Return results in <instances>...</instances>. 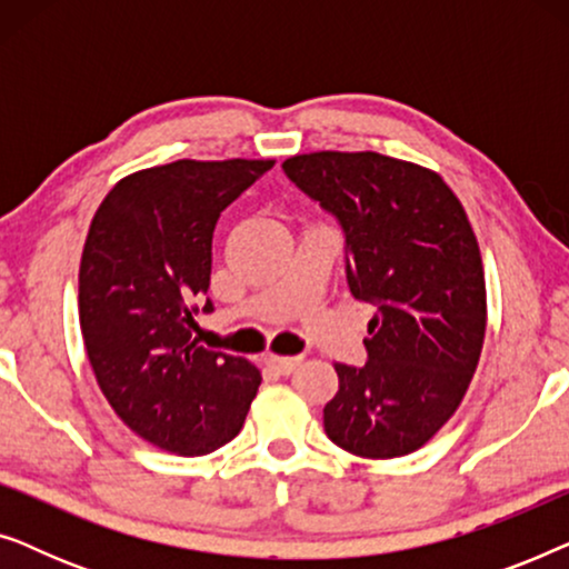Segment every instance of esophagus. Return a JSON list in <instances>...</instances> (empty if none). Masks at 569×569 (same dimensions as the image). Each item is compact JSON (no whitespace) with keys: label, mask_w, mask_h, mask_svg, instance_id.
Instances as JSON below:
<instances>
[{"label":"esophagus","mask_w":569,"mask_h":569,"mask_svg":"<svg viewBox=\"0 0 569 569\" xmlns=\"http://www.w3.org/2000/svg\"><path fill=\"white\" fill-rule=\"evenodd\" d=\"M267 362H269V368H274V370L279 372V376H290V372L302 362V357H279V355H269Z\"/></svg>","instance_id":"obj_1"}]
</instances>
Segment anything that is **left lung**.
<instances>
[{"label":"left lung","instance_id":"1","mask_svg":"<svg viewBox=\"0 0 569 569\" xmlns=\"http://www.w3.org/2000/svg\"><path fill=\"white\" fill-rule=\"evenodd\" d=\"M287 178L345 232L347 284L376 316L362 368L333 365V446L360 458L422 448L453 417L487 329L485 267L461 201L432 170L378 152H310Z\"/></svg>","mask_w":569,"mask_h":569}]
</instances>
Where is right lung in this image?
Returning <instances> with one entry per match:
<instances>
[{
	"label": "right lung",
	"mask_w": 569,
	"mask_h": 569,
	"mask_svg": "<svg viewBox=\"0 0 569 569\" xmlns=\"http://www.w3.org/2000/svg\"><path fill=\"white\" fill-rule=\"evenodd\" d=\"M274 160H176L121 178L90 222L80 326L100 391L152 446L204 456L240 432L261 372L193 339L220 212ZM204 313L214 310L207 298Z\"/></svg>",
	"instance_id": "1"
}]
</instances>
